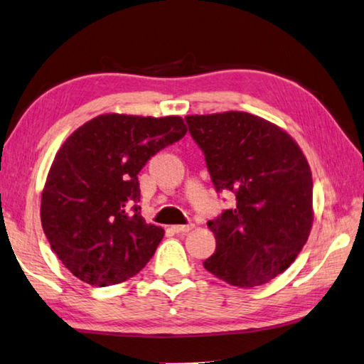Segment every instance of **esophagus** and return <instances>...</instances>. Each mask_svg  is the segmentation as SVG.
Segmentation results:
<instances>
[{"label":"esophagus","mask_w":364,"mask_h":364,"mask_svg":"<svg viewBox=\"0 0 364 364\" xmlns=\"http://www.w3.org/2000/svg\"><path fill=\"white\" fill-rule=\"evenodd\" d=\"M173 232L176 234H188L191 230H193V225L189 223V225H176L172 228Z\"/></svg>","instance_id":"1"}]
</instances>
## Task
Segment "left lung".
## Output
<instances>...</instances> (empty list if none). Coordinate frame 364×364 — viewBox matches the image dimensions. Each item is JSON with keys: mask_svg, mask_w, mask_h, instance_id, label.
<instances>
[{"mask_svg": "<svg viewBox=\"0 0 364 364\" xmlns=\"http://www.w3.org/2000/svg\"><path fill=\"white\" fill-rule=\"evenodd\" d=\"M217 192L235 206L208 222L217 248L203 265L222 281L250 289L284 273L314 223V180L302 150L277 125L245 112L188 116Z\"/></svg>", "mask_w": 364, "mask_h": 364, "instance_id": "1", "label": "left lung"}]
</instances>
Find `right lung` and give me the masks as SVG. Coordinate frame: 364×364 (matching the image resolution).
Instances as JSON below:
<instances>
[{
  "label": "right lung",
  "mask_w": 364,
  "mask_h": 364,
  "mask_svg": "<svg viewBox=\"0 0 364 364\" xmlns=\"http://www.w3.org/2000/svg\"><path fill=\"white\" fill-rule=\"evenodd\" d=\"M188 129L180 116L102 114L57 151L41 196L50 248L80 281L96 287L138 274L163 240L141 217L138 173Z\"/></svg>",
  "instance_id": "1"
}]
</instances>
